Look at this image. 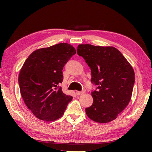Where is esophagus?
Instances as JSON below:
<instances>
[{"mask_svg": "<svg viewBox=\"0 0 152 152\" xmlns=\"http://www.w3.org/2000/svg\"><path fill=\"white\" fill-rule=\"evenodd\" d=\"M76 95H83V93H85V91L84 90H82V91H76Z\"/></svg>", "mask_w": 152, "mask_h": 152, "instance_id": "1", "label": "esophagus"}]
</instances>
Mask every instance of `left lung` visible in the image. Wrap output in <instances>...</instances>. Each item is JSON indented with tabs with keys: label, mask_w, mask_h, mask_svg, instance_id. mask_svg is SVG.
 Wrapping results in <instances>:
<instances>
[{
	"label": "left lung",
	"mask_w": 152,
	"mask_h": 152,
	"mask_svg": "<svg viewBox=\"0 0 152 152\" xmlns=\"http://www.w3.org/2000/svg\"><path fill=\"white\" fill-rule=\"evenodd\" d=\"M77 53L85 59L91 72L93 104L86 108L87 115L96 122L108 123L130 102L134 83L131 65L114 47L80 44Z\"/></svg>",
	"instance_id": "8db88e82"
}]
</instances>
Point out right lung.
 Returning a JSON list of instances; mask_svg holds the SVG:
<instances>
[{
  "mask_svg": "<svg viewBox=\"0 0 152 152\" xmlns=\"http://www.w3.org/2000/svg\"><path fill=\"white\" fill-rule=\"evenodd\" d=\"M76 53L70 44L60 43L33 51L19 74V86L28 108L38 119L52 121L61 118L72 96L63 93L59 83L63 69Z\"/></svg>",
  "mask_w": 152,
  "mask_h": 152,
  "instance_id": "obj_1",
  "label": "right lung"
}]
</instances>
